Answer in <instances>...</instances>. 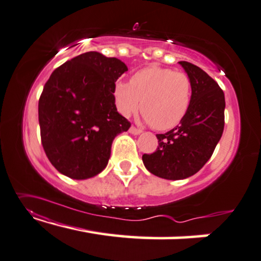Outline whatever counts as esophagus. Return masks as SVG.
I'll return each mask as SVG.
<instances>
[{
	"mask_svg": "<svg viewBox=\"0 0 261 261\" xmlns=\"http://www.w3.org/2000/svg\"><path fill=\"white\" fill-rule=\"evenodd\" d=\"M129 131H130V134L136 135V136L142 134V130H139V129H137V127H135V126H131Z\"/></svg>",
	"mask_w": 261,
	"mask_h": 261,
	"instance_id": "obj_1",
	"label": "esophagus"
}]
</instances>
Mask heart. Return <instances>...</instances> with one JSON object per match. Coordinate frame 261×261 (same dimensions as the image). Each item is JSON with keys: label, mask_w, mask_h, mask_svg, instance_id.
<instances>
[{"label": "heart", "mask_w": 261, "mask_h": 261, "mask_svg": "<svg viewBox=\"0 0 261 261\" xmlns=\"http://www.w3.org/2000/svg\"><path fill=\"white\" fill-rule=\"evenodd\" d=\"M114 96L123 116L129 117L142 108L146 123L158 130H170L188 114L192 82L182 71L150 65L136 72L131 83L117 82Z\"/></svg>", "instance_id": "1"}]
</instances>
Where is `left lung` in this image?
<instances>
[{
    "label": "left lung",
    "instance_id": "1",
    "mask_svg": "<svg viewBox=\"0 0 261 261\" xmlns=\"http://www.w3.org/2000/svg\"><path fill=\"white\" fill-rule=\"evenodd\" d=\"M179 64L192 82L188 114L174 129L155 135L157 150L142 157L151 173L170 180L185 179L203 168L220 141L225 124V96L217 82L197 65L185 61Z\"/></svg>",
    "mask_w": 261,
    "mask_h": 261
}]
</instances>
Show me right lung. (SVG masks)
Masks as SVG:
<instances>
[{"label": "right lung", "instance_id": "1", "mask_svg": "<svg viewBox=\"0 0 261 261\" xmlns=\"http://www.w3.org/2000/svg\"><path fill=\"white\" fill-rule=\"evenodd\" d=\"M125 63L97 51L82 54L54 70L38 100L44 152L71 179H88L108 165L116 136L131 124L118 114L114 89Z\"/></svg>", "mask_w": 261, "mask_h": 261}]
</instances>
